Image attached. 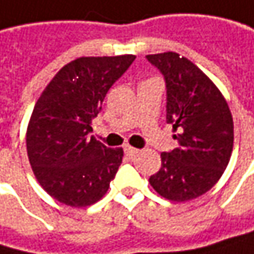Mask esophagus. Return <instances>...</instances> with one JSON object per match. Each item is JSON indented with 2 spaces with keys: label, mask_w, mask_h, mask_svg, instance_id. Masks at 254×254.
Masks as SVG:
<instances>
[{
  "label": "esophagus",
  "mask_w": 254,
  "mask_h": 254,
  "mask_svg": "<svg viewBox=\"0 0 254 254\" xmlns=\"http://www.w3.org/2000/svg\"><path fill=\"white\" fill-rule=\"evenodd\" d=\"M124 151H125V154H127V157H135V155L139 152V150H136V148H132V147H129V145H127V147L124 148Z\"/></svg>",
  "instance_id": "1"
}]
</instances>
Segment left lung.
<instances>
[{"mask_svg":"<svg viewBox=\"0 0 254 254\" xmlns=\"http://www.w3.org/2000/svg\"><path fill=\"white\" fill-rule=\"evenodd\" d=\"M164 77L166 119L179 147L161 152V169L150 177L163 197L185 202L206 193L228 166L234 125L228 104L215 84L195 64L174 52L147 55Z\"/></svg>","mask_w":254,"mask_h":254,"instance_id":"obj_1","label":"left lung"}]
</instances>
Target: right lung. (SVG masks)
<instances>
[{"label":"right lung","mask_w":254,"mask_h":254,"mask_svg":"<svg viewBox=\"0 0 254 254\" xmlns=\"http://www.w3.org/2000/svg\"><path fill=\"white\" fill-rule=\"evenodd\" d=\"M133 61V55L75 59L35 104L26 136L29 161L40 186L68 206L96 203L118 173L124 150L90 136L91 121Z\"/></svg>","instance_id":"right-lung-1"}]
</instances>
